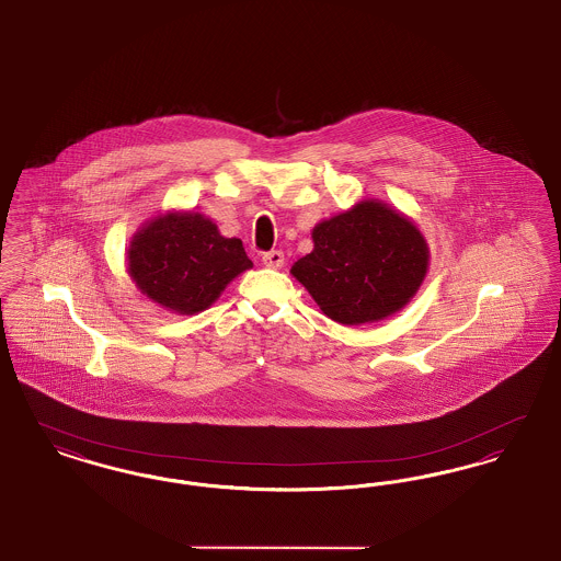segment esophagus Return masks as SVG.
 Here are the masks:
<instances>
[{
	"mask_svg": "<svg viewBox=\"0 0 561 561\" xmlns=\"http://www.w3.org/2000/svg\"><path fill=\"white\" fill-rule=\"evenodd\" d=\"M263 263L271 268H279L284 265V252L282 250H271L263 254Z\"/></svg>",
	"mask_w": 561,
	"mask_h": 561,
	"instance_id": "esophagus-1",
	"label": "esophagus"
}]
</instances>
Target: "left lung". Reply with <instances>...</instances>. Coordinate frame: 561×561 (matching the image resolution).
Here are the masks:
<instances>
[{"instance_id": "8db88e82", "label": "left lung", "mask_w": 561, "mask_h": 561, "mask_svg": "<svg viewBox=\"0 0 561 561\" xmlns=\"http://www.w3.org/2000/svg\"><path fill=\"white\" fill-rule=\"evenodd\" d=\"M311 236L313 250L290 273L339 323H373L398 313L427 275L423 233L378 199L321 220Z\"/></svg>"}]
</instances>
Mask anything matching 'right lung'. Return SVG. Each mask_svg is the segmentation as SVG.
Wrapping results in <instances>:
<instances>
[{
    "label": "right lung",
    "mask_w": 561,
    "mask_h": 561,
    "mask_svg": "<svg viewBox=\"0 0 561 561\" xmlns=\"http://www.w3.org/2000/svg\"><path fill=\"white\" fill-rule=\"evenodd\" d=\"M250 267L241 240L222 238L213 220L197 213L151 218L128 248V273L136 288L181 316L208 309Z\"/></svg>",
    "instance_id": "1"
}]
</instances>
